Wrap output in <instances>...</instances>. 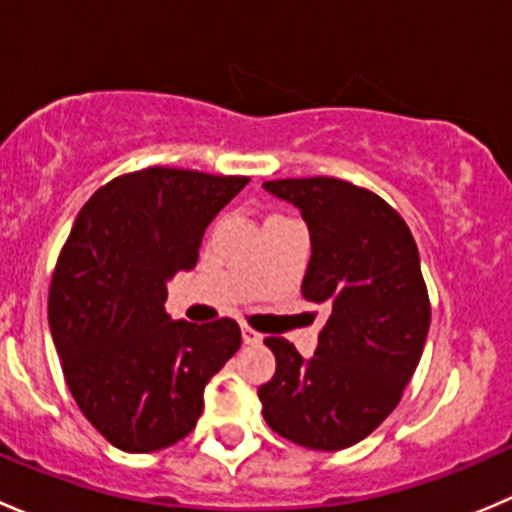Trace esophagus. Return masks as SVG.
I'll return each mask as SVG.
<instances>
[{"label": "esophagus", "instance_id": "obj_1", "mask_svg": "<svg viewBox=\"0 0 512 512\" xmlns=\"http://www.w3.org/2000/svg\"><path fill=\"white\" fill-rule=\"evenodd\" d=\"M242 342H245V344H260L262 342V334H257L255 329H250L245 324V327H242Z\"/></svg>", "mask_w": 512, "mask_h": 512}]
</instances>
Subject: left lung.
Returning a JSON list of instances; mask_svg holds the SVG:
<instances>
[{
	"mask_svg": "<svg viewBox=\"0 0 512 512\" xmlns=\"http://www.w3.org/2000/svg\"><path fill=\"white\" fill-rule=\"evenodd\" d=\"M312 237L304 299L332 312L312 359L267 337L275 376L257 389L267 426L312 451H342L399 406L431 324L409 225L371 190L339 178L267 180Z\"/></svg>",
	"mask_w": 512,
	"mask_h": 512,
	"instance_id": "left-lung-1",
	"label": "left lung"
}]
</instances>
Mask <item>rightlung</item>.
<instances>
[{"mask_svg": "<svg viewBox=\"0 0 512 512\" xmlns=\"http://www.w3.org/2000/svg\"><path fill=\"white\" fill-rule=\"evenodd\" d=\"M247 175L143 168L108 180L76 215L49 287L66 386L111 446L151 453L183 441L205 384L240 349L235 319H170L165 282L198 262L205 227Z\"/></svg>", "mask_w": 512, "mask_h": 512, "instance_id": "add662e5", "label": "right lung"}]
</instances>
